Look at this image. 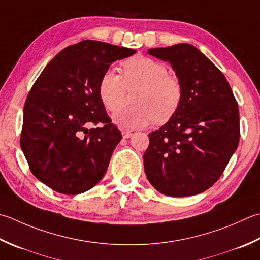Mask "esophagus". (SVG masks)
<instances>
[{"label":"esophagus","instance_id":"esophagus-1","mask_svg":"<svg viewBox=\"0 0 260 260\" xmlns=\"http://www.w3.org/2000/svg\"><path fill=\"white\" fill-rule=\"evenodd\" d=\"M121 135H123L124 139H129L133 135V133H131V132H127V131H121Z\"/></svg>","mask_w":260,"mask_h":260}]
</instances>
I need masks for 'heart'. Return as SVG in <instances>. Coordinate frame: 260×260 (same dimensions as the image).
<instances>
[{
	"mask_svg": "<svg viewBox=\"0 0 260 260\" xmlns=\"http://www.w3.org/2000/svg\"><path fill=\"white\" fill-rule=\"evenodd\" d=\"M136 88L132 99L134 106L113 116L121 128H142L154 120L166 123L177 113L184 96L179 78L168 73L164 63L142 55L121 64V76L113 69L106 70L99 81L98 93L105 108L116 111L123 104L126 89Z\"/></svg>",
	"mask_w": 260,
	"mask_h": 260,
	"instance_id": "1",
	"label": "heart"
}]
</instances>
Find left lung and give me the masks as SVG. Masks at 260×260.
Wrapping results in <instances>:
<instances>
[{"label":"left lung","instance_id":"left-lung-1","mask_svg":"<svg viewBox=\"0 0 260 260\" xmlns=\"http://www.w3.org/2000/svg\"><path fill=\"white\" fill-rule=\"evenodd\" d=\"M149 54L171 63L184 96L169 121L149 134L145 175L167 196L197 195L215 184L237 150L238 103L225 76L192 45L151 48Z\"/></svg>","mask_w":260,"mask_h":260}]
</instances>
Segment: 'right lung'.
Listing matches in <instances>:
<instances>
[{
	"instance_id": "obj_1",
	"label": "right lung",
	"mask_w": 260,
	"mask_h": 260,
	"mask_svg": "<svg viewBox=\"0 0 260 260\" xmlns=\"http://www.w3.org/2000/svg\"><path fill=\"white\" fill-rule=\"evenodd\" d=\"M135 53L82 40L59 52L36 80L24 104L20 145L43 184L78 195L104 177L121 134L99 98V81L115 60Z\"/></svg>"
}]
</instances>
